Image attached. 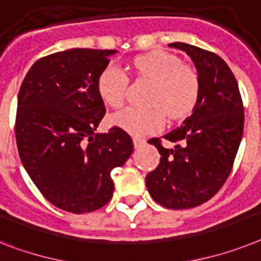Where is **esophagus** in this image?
<instances>
[{"instance_id":"esophagus-1","label":"esophagus","mask_w":261,"mask_h":261,"mask_svg":"<svg viewBox=\"0 0 261 261\" xmlns=\"http://www.w3.org/2000/svg\"><path fill=\"white\" fill-rule=\"evenodd\" d=\"M145 143L146 141L144 139H139V137L133 139V145H135V148H140V146H143Z\"/></svg>"}]
</instances>
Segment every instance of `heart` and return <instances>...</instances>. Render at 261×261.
<instances>
[{"instance_id": "heart-1", "label": "heart", "mask_w": 261, "mask_h": 261, "mask_svg": "<svg viewBox=\"0 0 261 261\" xmlns=\"http://www.w3.org/2000/svg\"><path fill=\"white\" fill-rule=\"evenodd\" d=\"M133 66L140 79L153 83L148 101L152 108H124L111 116L112 125L133 136H144L164 128L165 116L181 120L192 113L199 100L200 80L181 58L168 51H154L136 57ZM128 89L129 77L120 66L109 64L101 70L97 90L105 104L121 107Z\"/></svg>"}]
</instances>
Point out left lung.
Here are the masks:
<instances>
[{
	"label": "left lung",
	"instance_id": "left-lung-1",
	"mask_svg": "<svg viewBox=\"0 0 261 261\" xmlns=\"http://www.w3.org/2000/svg\"><path fill=\"white\" fill-rule=\"evenodd\" d=\"M192 58L200 80L193 113L164 139L168 149L152 139L160 164L146 174V188L156 203L169 210H187L212 199L227 181L244 128V107L238 81L223 58L184 42L169 44Z\"/></svg>",
	"mask_w": 261,
	"mask_h": 261
}]
</instances>
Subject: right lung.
<instances>
[{
    "instance_id": "1",
    "label": "right lung",
    "mask_w": 261,
    "mask_h": 261,
    "mask_svg": "<svg viewBox=\"0 0 261 261\" xmlns=\"http://www.w3.org/2000/svg\"><path fill=\"white\" fill-rule=\"evenodd\" d=\"M116 50L69 49L34 62L18 92L16 140L21 163L49 203L72 213L100 210L113 195L111 171L133 152L130 136L113 126L97 90Z\"/></svg>"
}]
</instances>
